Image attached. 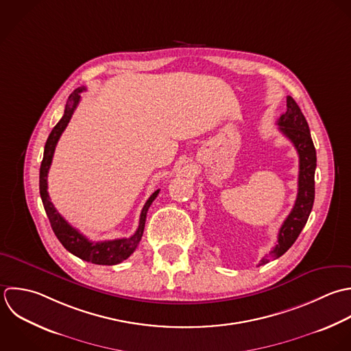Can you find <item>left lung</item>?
Returning <instances> with one entry per match:
<instances>
[{"label": "left lung", "mask_w": 351, "mask_h": 351, "mask_svg": "<svg viewBox=\"0 0 351 351\" xmlns=\"http://www.w3.org/2000/svg\"><path fill=\"white\" fill-rule=\"evenodd\" d=\"M279 130L293 142L300 156L298 194L293 210L282 224L278 235V245L264 257L260 265L269 260L283 256L297 241L305 227L315 202V171H316V149L311 136L308 121L293 97H287V110L278 121Z\"/></svg>", "instance_id": "obj_1"}]
</instances>
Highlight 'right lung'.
Wrapping results in <instances>:
<instances>
[{
	"mask_svg": "<svg viewBox=\"0 0 351 351\" xmlns=\"http://www.w3.org/2000/svg\"><path fill=\"white\" fill-rule=\"evenodd\" d=\"M84 90H86V87H79L68 97L64 114L60 119V121L54 125V128L51 130V132L46 141L43 160L40 162V169H39V193H40L42 204H43L45 212L49 217L51 230H53L54 235L57 237V239L61 242V245L69 253H72L73 256L79 257L83 261L91 263V264L116 265V264H120L121 261L127 260L138 247L139 241L143 235L147 210H149L152 202L158 195L160 190L154 191L150 195V198L146 201V204L143 205L138 230L130 238L104 241V242H91L83 234H80L76 228H73L71 224H68V221H65V219L56 210V208L51 204L49 194H47V173H49V168H50V164L53 160L56 145H57L61 134L64 132L65 127L68 125V123L80 101V93Z\"/></svg>",
	"mask_w": 351,
	"mask_h": 351,
	"instance_id": "1",
	"label": "right lung"
}]
</instances>
